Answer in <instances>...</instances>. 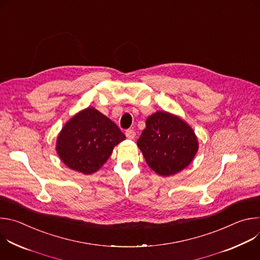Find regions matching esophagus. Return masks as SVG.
I'll return each mask as SVG.
<instances>
[{
    "label": "esophagus",
    "mask_w": 260,
    "mask_h": 260,
    "mask_svg": "<svg viewBox=\"0 0 260 260\" xmlns=\"http://www.w3.org/2000/svg\"><path fill=\"white\" fill-rule=\"evenodd\" d=\"M125 136H126V138H127L128 140H134L135 137H136V133H135V131H133V129H127V131L125 132Z\"/></svg>",
    "instance_id": "1"
}]
</instances>
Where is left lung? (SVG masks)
I'll return each instance as SVG.
<instances>
[{"label":"left lung","instance_id":"left-lung-1","mask_svg":"<svg viewBox=\"0 0 260 260\" xmlns=\"http://www.w3.org/2000/svg\"><path fill=\"white\" fill-rule=\"evenodd\" d=\"M137 145L147 165L164 177L188 167L199 150L198 137L191 126L167 111H157L147 118Z\"/></svg>","mask_w":260,"mask_h":260}]
</instances>
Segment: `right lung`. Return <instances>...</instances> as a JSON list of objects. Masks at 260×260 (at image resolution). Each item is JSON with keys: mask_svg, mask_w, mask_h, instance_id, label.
Returning a JSON list of instances; mask_svg holds the SVG:
<instances>
[{"mask_svg": "<svg viewBox=\"0 0 260 260\" xmlns=\"http://www.w3.org/2000/svg\"><path fill=\"white\" fill-rule=\"evenodd\" d=\"M125 136L93 107L74 115L56 139V152L70 169L90 175L100 170Z\"/></svg>", "mask_w": 260, "mask_h": 260, "instance_id": "add662e5", "label": "right lung"}]
</instances>
